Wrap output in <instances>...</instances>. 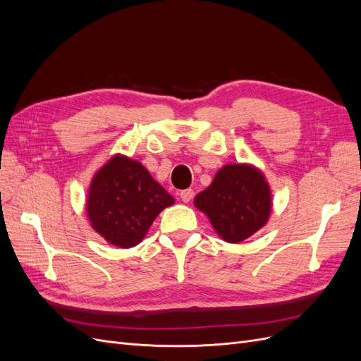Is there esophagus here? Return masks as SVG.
Wrapping results in <instances>:
<instances>
[{
    "mask_svg": "<svg viewBox=\"0 0 361 361\" xmlns=\"http://www.w3.org/2000/svg\"><path fill=\"white\" fill-rule=\"evenodd\" d=\"M194 197V191L192 190H183V191H180V199H182V202L183 203H188V202H191V199Z\"/></svg>",
    "mask_w": 361,
    "mask_h": 361,
    "instance_id": "1",
    "label": "esophagus"
}]
</instances>
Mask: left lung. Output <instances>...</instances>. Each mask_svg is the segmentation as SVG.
<instances>
[{
    "label": "left lung",
    "instance_id": "obj_1",
    "mask_svg": "<svg viewBox=\"0 0 361 361\" xmlns=\"http://www.w3.org/2000/svg\"><path fill=\"white\" fill-rule=\"evenodd\" d=\"M194 206L223 241L239 244L268 223L272 194L265 174L253 164H226L195 195Z\"/></svg>",
    "mask_w": 361,
    "mask_h": 361
}]
</instances>
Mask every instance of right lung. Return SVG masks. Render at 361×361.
I'll list each match as a JSON object with an SVG mask.
<instances>
[{"label": "right lung", "mask_w": 361, "mask_h": 361, "mask_svg": "<svg viewBox=\"0 0 361 361\" xmlns=\"http://www.w3.org/2000/svg\"><path fill=\"white\" fill-rule=\"evenodd\" d=\"M174 199L143 164L116 154L94 173L85 200L93 231L118 248L138 245Z\"/></svg>", "instance_id": "add662e5"}]
</instances>
